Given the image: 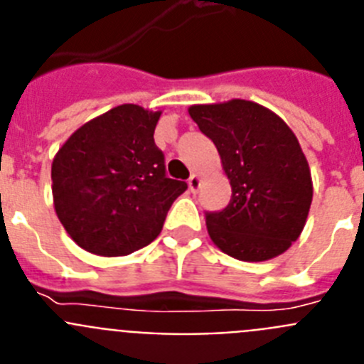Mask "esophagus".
<instances>
[{"label": "esophagus", "instance_id": "obj_1", "mask_svg": "<svg viewBox=\"0 0 364 364\" xmlns=\"http://www.w3.org/2000/svg\"><path fill=\"white\" fill-rule=\"evenodd\" d=\"M188 188H189V191H191V193H197L198 191V188H200V176H198L197 173H193V175L189 176Z\"/></svg>", "mask_w": 364, "mask_h": 364}]
</instances>
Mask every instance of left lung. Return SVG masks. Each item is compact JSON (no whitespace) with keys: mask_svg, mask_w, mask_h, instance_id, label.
<instances>
[{"mask_svg":"<svg viewBox=\"0 0 364 364\" xmlns=\"http://www.w3.org/2000/svg\"><path fill=\"white\" fill-rule=\"evenodd\" d=\"M188 112L217 147L231 186L228 208L205 213L213 244L246 262L282 255L304 230L314 197L310 166L294 131L250 100L191 105Z\"/></svg>","mask_w":364,"mask_h":364,"instance_id":"8db88e82","label":"left lung"}]
</instances>
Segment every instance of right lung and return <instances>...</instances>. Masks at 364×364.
<instances>
[{"mask_svg": "<svg viewBox=\"0 0 364 364\" xmlns=\"http://www.w3.org/2000/svg\"><path fill=\"white\" fill-rule=\"evenodd\" d=\"M162 111L124 104L74 131L53 160V200L70 239L100 257L153 242L186 182L167 178L154 146Z\"/></svg>", "mask_w": 364, "mask_h": 364, "instance_id": "obj_1", "label": "right lung"}]
</instances>
